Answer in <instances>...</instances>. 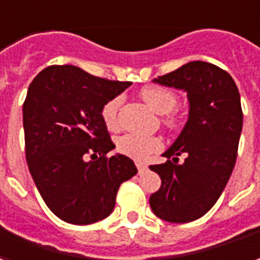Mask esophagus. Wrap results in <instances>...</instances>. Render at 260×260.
<instances>
[{
	"instance_id": "1",
	"label": "esophagus",
	"mask_w": 260,
	"mask_h": 260,
	"mask_svg": "<svg viewBox=\"0 0 260 260\" xmlns=\"http://www.w3.org/2000/svg\"><path fill=\"white\" fill-rule=\"evenodd\" d=\"M136 168H138V172H139V173H142V172H145V170L148 169V166H146L145 163H141V161H138V163H136Z\"/></svg>"
}]
</instances>
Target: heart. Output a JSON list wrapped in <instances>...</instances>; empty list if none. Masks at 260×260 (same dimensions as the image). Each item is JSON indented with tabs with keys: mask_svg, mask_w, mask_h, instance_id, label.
Masks as SVG:
<instances>
[{
	"mask_svg": "<svg viewBox=\"0 0 260 260\" xmlns=\"http://www.w3.org/2000/svg\"><path fill=\"white\" fill-rule=\"evenodd\" d=\"M142 99L156 112L168 114L177 105L176 94L160 87H145L141 91ZM121 105V97H112L101 108V119L108 129H117L118 110ZM161 148L160 138L157 136L141 135V134H125L117 139V149L119 153L135 160H146L153 152Z\"/></svg>",
	"mask_w": 260,
	"mask_h": 260,
	"instance_id": "1",
	"label": "heart"
}]
</instances>
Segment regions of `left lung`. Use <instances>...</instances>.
I'll use <instances>...</instances> for the list:
<instances>
[{"mask_svg": "<svg viewBox=\"0 0 260 260\" xmlns=\"http://www.w3.org/2000/svg\"><path fill=\"white\" fill-rule=\"evenodd\" d=\"M153 83L186 91L188 118L163 153L172 160L150 166L161 186L149 204L165 221L190 222L211 210L231 177L244 121L241 97L231 76L207 61H188ZM180 154L186 159L179 164Z\"/></svg>", "mask_w": 260, "mask_h": 260, "instance_id": "1", "label": "left lung"}]
</instances>
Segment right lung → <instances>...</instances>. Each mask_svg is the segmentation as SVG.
I'll list each match as a JSON object with an SVG mask.
<instances>
[{
    "instance_id": "1",
    "label": "right lung",
    "mask_w": 260,
    "mask_h": 260,
    "mask_svg": "<svg viewBox=\"0 0 260 260\" xmlns=\"http://www.w3.org/2000/svg\"><path fill=\"white\" fill-rule=\"evenodd\" d=\"M131 84L64 64L43 69L29 86L22 110L29 172L50 211L66 222L107 218L119 186L138 173L128 156L107 157L115 145L101 119L103 105Z\"/></svg>"
}]
</instances>
